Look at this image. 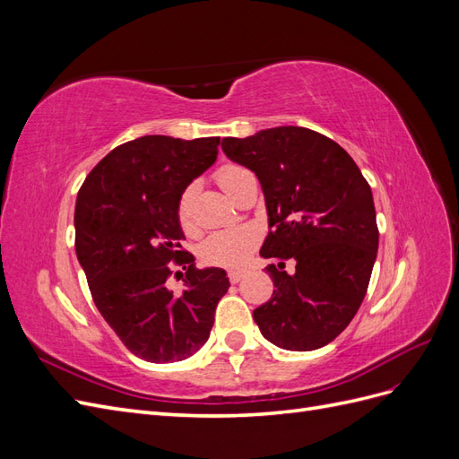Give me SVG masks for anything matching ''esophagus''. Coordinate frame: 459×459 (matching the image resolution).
Instances as JSON below:
<instances>
[{
  "label": "esophagus",
  "instance_id": "34e87169",
  "mask_svg": "<svg viewBox=\"0 0 459 459\" xmlns=\"http://www.w3.org/2000/svg\"><path fill=\"white\" fill-rule=\"evenodd\" d=\"M228 277H230L231 283H239L245 277V270H230Z\"/></svg>",
  "mask_w": 459,
  "mask_h": 459
}]
</instances>
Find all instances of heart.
I'll use <instances>...</instances> for the list:
<instances>
[{"label":"heart","mask_w":459,"mask_h":459,"mask_svg":"<svg viewBox=\"0 0 459 459\" xmlns=\"http://www.w3.org/2000/svg\"><path fill=\"white\" fill-rule=\"evenodd\" d=\"M248 170L243 169L239 164H224L221 169L216 172L218 184L221 189L228 191L233 197L235 189H238L239 179L247 174ZM197 195V186L191 184L187 186L182 195L178 199L176 206V218L178 224L182 228L184 233L193 235L199 231V226L195 221V214H193V203H195ZM260 241V233L251 228V226H241V228H228V230H220L208 235L201 247V258L211 264V266H239L247 260V256L253 253V248Z\"/></svg>","instance_id":"b5f03b06"}]
</instances>
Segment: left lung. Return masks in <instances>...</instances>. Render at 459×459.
<instances>
[{
	"instance_id": "obj_1",
	"label": "left lung",
	"mask_w": 459,
	"mask_h": 459,
	"mask_svg": "<svg viewBox=\"0 0 459 459\" xmlns=\"http://www.w3.org/2000/svg\"><path fill=\"white\" fill-rule=\"evenodd\" d=\"M226 155L260 179L270 233L260 255L272 299L253 312L260 333L285 351L322 349L346 329L362 304L379 230L371 187L358 164L327 135L300 126L224 137ZM298 262L296 273L284 260Z\"/></svg>"
}]
</instances>
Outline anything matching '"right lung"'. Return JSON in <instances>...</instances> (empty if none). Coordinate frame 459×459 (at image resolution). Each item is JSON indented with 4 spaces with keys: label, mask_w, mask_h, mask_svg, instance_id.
<instances>
[{
    "label": "right lung",
    "mask_w": 459,
    "mask_h": 459,
    "mask_svg": "<svg viewBox=\"0 0 459 459\" xmlns=\"http://www.w3.org/2000/svg\"><path fill=\"white\" fill-rule=\"evenodd\" d=\"M218 145L220 137H137L97 162L78 191L74 245L91 299L122 344L152 364L199 351L230 287L224 270L193 266L176 218L179 195L214 164ZM172 261L186 270L182 296L165 287Z\"/></svg>",
    "instance_id": "1"
}]
</instances>
